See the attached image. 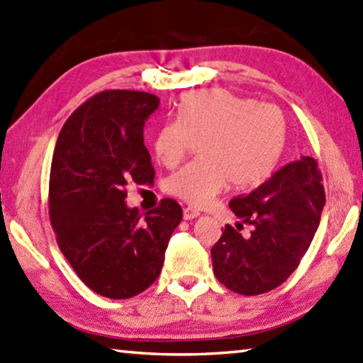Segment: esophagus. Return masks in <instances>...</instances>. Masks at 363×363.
I'll list each match as a JSON object with an SVG mask.
<instances>
[{
    "instance_id": "obj_1",
    "label": "esophagus",
    "mask_w": 363,
    "mask_h": 363,
    "mask_svg": "<svg viewBox=\"0 0 363 363\" xmlns=\"http://www.w3.org/2000/svg\"><path fill=\"white\" fill-rule=\"evenodd\" d=\"M200 216V212L196 209H191V208H186L184 209V220H194Z\"/></svg>"
}]
</instances>
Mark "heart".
<instances>
[{
  "label": "heart",
  "instance_id": "heart-1",
  "mask_svg": "<svg viewBox=\"0 0 363 363\" xmlns=\"http://www.w3.org/2000/svg\"><path fill=\"white\" fill-rule=\"evenodd\" d=\"M194 143L201 160L167 179L168 194L204 206L230 182L244 190L259 186L275 172L286 145V121L274 105L234 96L223 89L195 91L177 105V118L154 137V155L173 168Z\"/></svg>",
  "mask_w": 363,
  "mask_h": 363
}]
</instances>
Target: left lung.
I'll return each mask as SVG.
<instances>
[{
  "label": "left lung",
  "instance_id": "8db88e82",
  "mask_svg": "<svg viewBox=\"0 0 363 363\" xmlns=\"http://www.w3.org/2000/svg\"><path fill=\"white\" fill-rule=\"evenodd\" d=\"M325 203L323 176L313 157L303 155L275 172L247 195L230 201V209L252 225L242 237L231 225L211 248L220 283L244 296L280 286L293 274L313 240Z\"/></svg>",
  "mask_w": 363,
  "mask_h": 363
}]
</instances>
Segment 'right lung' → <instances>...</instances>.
Masks as SVG:
<instances>
[{"mask_svg":"<svg viewBox=\"0 0 363 363\" xmlns=\"http://www.w3.org/2000/svg\"><path fill=\"white\" fill-rule=\"evenodd\" d=\"M159 97L104 91L77 108L56 141L48 212L56 240L80 280L110 299H129L157 280L182 209L174 200L140 214L127 184H152L143 127Z\"/></svg>","mask_w":363,"mask_h":363,"instance_id":"obj_1","label":"right lung"}]
</instances>
